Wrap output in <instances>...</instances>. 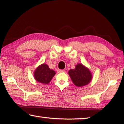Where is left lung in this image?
Segmentation results:
<instances>
[{
	"mask_svg": "<svg viewBox=\"0 0 124 124\" xmlns=\"http://www.w3.org/2000/svg\"><path fill=\"white\" fill-rule=\"evenodd\" d=\"M55 74V72L50 69L47 64L44 63L38 66L35 70L34 78L38 82L47 84Z\"/></svg>",
	"mask_w": 124,
	"mask_h": 124,
	"instance_id": "8db88e82",
	"label": "left lung"
}]
</instances>
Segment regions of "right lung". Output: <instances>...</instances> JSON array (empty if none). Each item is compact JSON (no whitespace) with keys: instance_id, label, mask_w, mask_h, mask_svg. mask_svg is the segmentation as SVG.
Listing matches in <instances>:
<instances>
[{"instance_id":"1","label":"right lung","mask_w":124,"mask_h":124,"mask_svg":"<svg viewBox=\"0 0 124 124\" xmlns=\"http://www.w3.org/2000/svg\"><path fill=\"white\" fill-rule=\"evenodd\" d=\"M73 84L78 87L87 85L92 79V74L86 67L81 63L75 66L74 69H71L68 71Z\"/></svg>"}]
</instances>
